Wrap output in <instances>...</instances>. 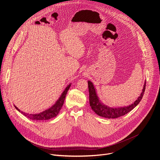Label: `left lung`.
I'll return each mask as SVG.
<instances>
[{"mask_svg":"<svg viewBox=\"0 0 160 160\" xmlns=\"http://www.w3.org/2000/svg\"><path fill=\"white\" fill-rule=\"evenodd\" d=\"M146 82L144 83L142 92H141L140 96L138 98L133 104L128 106L119 107V108H111L105 104H104L99 99L96 88L93 83L90 81H88V91H89V102L90 106L92 109L98 115L106 118H117L126 115L127 113L132 110L135 106L141 102L144 91L146 88Z\"/></svg>","mask_w":160,"mask_h":160,"instance_id":"8db88e82","label":"left lung"}]
</instances>
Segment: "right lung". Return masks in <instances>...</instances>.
Returning a JSON list of instances; mask_svg holds the SVG:
<instances>
[{"instance_id": "1", "label": "right lung", "mask_w": 160, "mask_h": 160, "mask_svg": "<svg viewBox=\"0 0 160 160\" xmlns=\"http://www.w3.org/2000/svg\"><path fill=\"white\" fill-rule=\"evenodd\" d=\"M71 86V83H70L68 85L66 88L64 89V90L62 92V94L61 95L60 98L58 99V100L56 101V102L52 106H51L49 109H48L46 110H45L43 112H41L40 113H37V114H28V113H26L22 111H21L20 109H19L16 106H14L15 108L21 113H22V115L24 116H25L26 117L32 120H36V121H40V120H49L51 118H54L56 117L58 113L59 112L65 98H66V95L68 92V90H69L70 87Z\"/></svg>"}]
</instances>
